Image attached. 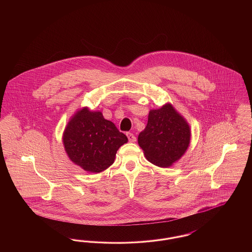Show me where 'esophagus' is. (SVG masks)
<instances>
[{"instance_id": "1", "label": "esophagus", "mask_w": 252, "mask_h": 252, "mask_svg": "<svg viewBox=\"0 0 252 252\" xmlns=\"http://www.w3.org/2000/svg\"><path fill=\"white\" fill-rule=\"evenodd\" d=\"M126 136H127V139H128V141L130 142V143H134V142H136V137H135V135L131 133V132H126Z\"/></svg>"}]
</instances>
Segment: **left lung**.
I'll return each instance as SVG.
<instances>
[{"label": "left lung", "mask_w": 252, "mask_h": 252, "mask_svg": "<svg viewBox=\"0 0 252 252\" xmlns=\"http://www.w3.org/2000/svg\"><path fill=\"white\" fill-rule=\"evenodd\" d=\"M191 132L186 121L170 104L152 109L144 131L138 137L146 158L159 167L180 159L190 144Z\"/></svg>", "instance_id": "obj_1"}]
</instances>
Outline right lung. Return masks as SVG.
I'll list each match as a JSON object with an SVG mask.
<instances>
[{"label":"right lung","instance_id":"add662e5","mask_svg":"<svg viewBox=\"0 0 252 252\" xmlns=\"http://www.w3.org/2000/svg\"><path fill=\"white\" fill-rule=\"evenodd\" d=\"M126 136L115 125L106 120L100 111L87 108L78 111L69 122L63 143L69 158L86 171L100 173L109 167Z\"/></svg>","mask_w":252,"mask_h":252}]
</instances>
